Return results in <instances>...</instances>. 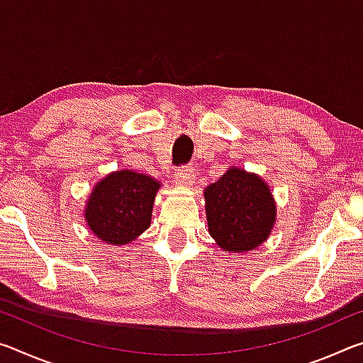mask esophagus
Listing matches in <instances>:
<instances>
[{"mask_svg":"<svg viewBox=\"0 0 363 363\" xmlns=\"http://www.w3.org/2000/svg\"><path fill=\"white\" fill-rule=\"evenodd\" d=\"M174 181L184 187H190L195 182V174L194 169L190 167H181L176 169L174 173Z\"/></svg>","mask_w":363,"mask_h":363,"instance_id":"34e87169","label":"esophagus"}]
</instances>
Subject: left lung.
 Wrapping results in <instances>:
<instances>
[{
    "mask_svg": "<svg viewBox=\"0 0 363 363\" xmlns=\"http://www.w3.org/2000/svg\"><path fill=\"white\" fill-rule=\"evenodd\" d=\"M208 230L225 251L253 250L266 240L275 220V205L266 182L230 168L205 190Z\"/></svg>",
    "mask_w": 363,
    "mask_h": 363,
    "instance_id": "obj_1",
    "label": "left lung"
}]
</instances>
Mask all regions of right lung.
<instances>
[{
    "mask_svg": "<svg viewBox=\"0 0 363 363\" xmlns=\"http://www.w3.org/2000/svg\"><path fill=\"white\" fill-rule=\"evenodd\" d=\"M160 184L134 171H116L94 187L86 205L89 229L113 247L134 240L150 225Z\"/></svg>",
    "mask_w": 363,
    "mask_h": 363,
    "instance_id": "obj_1",
    "label": "right lung"
}]
</instances>
